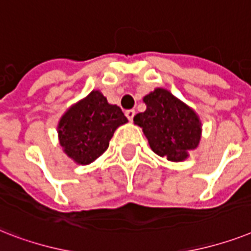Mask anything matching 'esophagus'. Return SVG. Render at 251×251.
<instances>
[{"label":"esophagus","mask_w":251,"mask_h":251,"mask_svg":"<svg viewBox=\"0 0 251 251\" xmlns=\"http://www.w3.org/2000/svg\"><path fill=\"white\" fill-rule=\"evenodd\" d=\"M126 117L129 119V121H132V119H134V116H135V111L134 109H129V111L125 112Z\"/></svg>","instance_id":"34e87169"}]
</instances>
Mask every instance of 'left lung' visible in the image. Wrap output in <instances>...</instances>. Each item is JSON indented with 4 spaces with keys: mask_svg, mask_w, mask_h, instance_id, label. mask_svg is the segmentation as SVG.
<instances>
[{
    "mask_svg": "<svg viewBox=\"0 0 251 251\" xmlns=\"http://www.w3.org/2000/svg\"><path fill=\"white\" fill-rule=\"evenodd\" d=\"M143 101L147 109L134 117V124L142 127L152 151L173 162L187 160L202 134L195 109L162 87L147 94Z\"/></svg>",
    "mask_w": 251,
    "mask_h": 251,
    "instance_id": "1",
    "label": "left lung"
}]
</instances>
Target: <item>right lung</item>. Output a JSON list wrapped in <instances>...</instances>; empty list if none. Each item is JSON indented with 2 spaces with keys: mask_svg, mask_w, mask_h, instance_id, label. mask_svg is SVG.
<instances>
[{
  "mask_svg": "<svg viewBox=\"0 0 251 251\" xmlns=\"http://www.w3.org/2000/svg\"><path fill=\"white\" fill-rule=\"evenodd\" d=\"M127 119L109 104L100 90H93L64 112L58 122L59 144L78 165H89L104 153L117 127Z\"/></svg>",
  "mask_w": 251,
  "mask_h": 251,
  "instance_id": "obj_1",
  "label": "right lung"
}]
</instances>
